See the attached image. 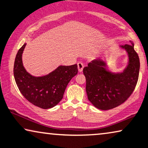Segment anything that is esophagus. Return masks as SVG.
Wrapping results in <instances>:
<instances>
[{
  "instance_id": "34e87169",
  "label": "esophagus",
  "mask_w": 148,
  "mask_h": 148,
  "mask_svg": "<svg viewBox=\"0 0 148 148\" xmlns=\"http://www.w3.org/2000/svg\"><path fill=\"white\" fill-rule=\"evenodd\" d=\"M77 65H78V72H82V70H83V68H84L83 64H82V63H81V62H78Z\"/></svg>"
}]
</instances>
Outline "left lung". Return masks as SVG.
<instances>
[{
	"mask_svg": "<svg viewBox=\"0 0 148 148\" xmlns=\"http://www.w3.org/2000/svg\"><path fill=\"white\" fill-rule=\"evenodd\" d=\"M121 45L127 51L129 62L122 72L108 70L106 62L97 58L88 63L83 69L86 78L88 99L95 107L102 110L112 109L123 103L133 93L139 78V56L134 44Z\"/></svg>",
	"mask_w": 148,
	"mask_h": 148,
	"instance_id": "1",
	"label": "left lung"
}]
</instances>
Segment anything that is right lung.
I'll return each mask as SVG.
<instances>
[{"mask_svg":"<svg viewBox=\"0 0 148 148\" xmlns=\"http://www.w3.org/2000/svg\"><path fill=\"white\" fill-rule=\"evenodd\" d=\"M26 44L19 49L15 60L13 74L17 87L29 102L42 109H49L60 103L70 80L78 73L77 64L60 66L47 75L34 76L25 70L22 53Z\"/></svg>","mask_w":148,"mask_h":148,"instance_id":"1","label":"right lung"}]
</instances>
